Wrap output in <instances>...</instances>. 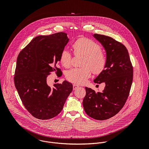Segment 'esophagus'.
<instances>
[{
	"label": "esophagus",
	"instance_id": "obj_1",
	"mask_svg": "<svg viewBox=\"0 0 149 149\" xmlns=\"http://www.w3.org/2000/svg\"><path fill=\"white\" fill-rule=\"evenodd\" d=\"M79 87V85H76V84H73V90H75V89H76L77 88H78Z\"/></svg>",
	"mask_w": 149,
	"mask_h": 149
}]
</instances>
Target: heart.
Returning a JSON list of instances; mask_svg holds the SVG:
<instances>
[{
    "mask_svg": "<svg viewBox=\"0 0 149 149\" xmlns=\"http://www.w3.org/2000/svg\"><path fill=\"white\" fill-rule=\"evenodd\" d=\"M75 55H83V68H73L66 73V79L76 84H83L91 76V70L94 74H99L104 69L107 63L105 54L101 50L100 45L92 40L80 38L72 44ZM72 53L64 49L60 54V63L65 68H69L72 64Z\"/></svg>",
    "mask_w": 149,
    "mask_h": 149,
    "instance_id": "heart-1",
    "label": "heart"
}]
</instances>
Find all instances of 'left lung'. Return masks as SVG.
Wrapping results in <instances>:
<instances>
[{"label": "left lung", "instance_id": "8db88e82", "mask_svg": "<svg viewBox=\"0 0 149 149\" xmlns=\"http://www.w3.org/2000/svg\"><path fill=\"white\" fill-rule=\"evenodd\" d=\"M94 37L106 49L107 63L94 80L104 83L102 92L85 87L83 107L86 114L96 120H106L117 114L125 106L133 80V66L126 46L113 38L98 34Z\"/></svg>", "mask_w": 149, "mask_h": 149}]
</instances>
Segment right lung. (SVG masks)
<instances>
[{"label":"right lung","instance_id":"right-lung-1","mask_svg":"<svg viewBox=\"0 0 149 149\" xmlns=\"http://www.w3.org/2000/svg\"><path fill=\"white\" fill-rule=\"evenodd\" d=\"M68 41L67 34L63 32L38 36L18 56L14 84L23 106L37 119L46 120L58 115L73 90L67 81L54 84L53 88L46 81L53 72L62 76L61 68L56 65Z\"/></svg>","mask_w":149,"mask_h":149}]
</instances>
